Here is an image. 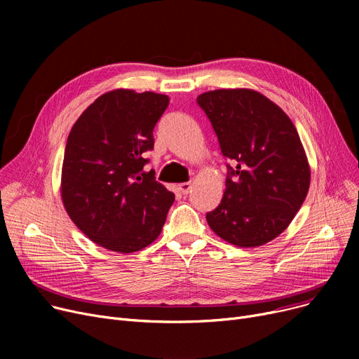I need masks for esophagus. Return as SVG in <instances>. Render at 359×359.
I'll return each mask as SVG.
<instances>
[{
    "instance_id": "34e87169",
    "label": "esophagus",
    "mask_w": 359,
    "mask_h": 359,
    "mask_svg": "<svg viewBox=\"0 0 359 359\" xmlns=\"http://www.w3.org/2000/svg\"><path fill=\"white\" fill-rule=\"evenodd\" d=\"M191 189H192V183H191V182H186V183H180V184H179V191H180L183 195L189 194Z\"/></svg>"
}]
</instances>
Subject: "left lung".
<instances>
[{"label": "left lung", "instance_id": "left-lung-1", "mask_svg": "<svg viewBox=\"0 0 359 359\" xmlns=\"http://www.w3.org/2000/svg\"><path fill=\"white\" fill-rule=\"evenodd\" d=\"M196 102L233 163L224 196L206 221L237 248L263 246L288 229L309 194L303 142L287 113L256 90L219 88Z\"/></svg>", "mask_w": 359, "mask_h": 359}]
</instances>
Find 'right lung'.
<instances>
[{
    "instance_id": "right-lung-1",
    "label": "right lung",
    "mask_w": 359,
    "mask_h": 359,
    "mask_svg": "<svg viewBox=\"0 0 359 359\" xmlns=\"http://www.w3.org/2000/svg\"><path fill=\"white\" fill-rule=\"evenodd\" d=\"M165 94L116 88L75 121L67 140L61 199L72 222L100 248L128 255L161 233L175 195L145 172Z\"/></svg>"
}]
</instances>
